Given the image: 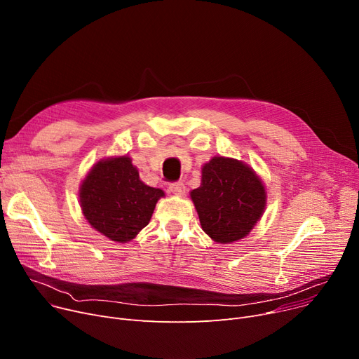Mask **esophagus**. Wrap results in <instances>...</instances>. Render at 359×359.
<instances>
[{"label":"esophagus","mask_w":359,"mask_h":359,"mask_svg":"<svg viewBox=\"0 0 359 359\" xmlns=\"http://www.w3.org/2000/svg\"><path fill=\"white\" fill-rule=\"evenodd\" d=\"M168 189H170V192H172V194H175L177 196H182V195H184L186 187H184V184L182 182H176V183H170L168 184Z\"/></svg>","instance_id":"34e87169"}]
</instances>
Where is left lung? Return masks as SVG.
<instances>
[{
	"label": "left lung",
	"mask_w": 359,
	"mask_h": 359,
	"mask_svg": "<svg viewBox=\"0 0 359 359\" xmlns=\"http://www.w3.org/2000/svg\"><path fill=\"white\" fill-rule=\"evenodd\" d=\"M201 227L214 241L234 243L250 234L266 208V187L240 160L217 156L202 165L201 186L191 191Z\"/></svg>",
	"instance_id": "left-lung-1"
}]
</instances>
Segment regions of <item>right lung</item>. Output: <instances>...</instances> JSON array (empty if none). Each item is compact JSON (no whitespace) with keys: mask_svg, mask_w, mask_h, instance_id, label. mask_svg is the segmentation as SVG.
<instances>
[{"mask_svg":"<svg viewBox=\"0 0 359 359\" xmlns=\"http://www.w3.org/2000/svg\"><path fill=\"white\" fill-rule=\"evenodd\" d=\"M84 218L102 236L128 243L148 225L161 189L145 184L129 156L107 157L94 164L80 184Z\"/></svg>","mask_w":359,"mask_h":359,"instance_id":"add662e5","label":"right lung"}]
</instances>
